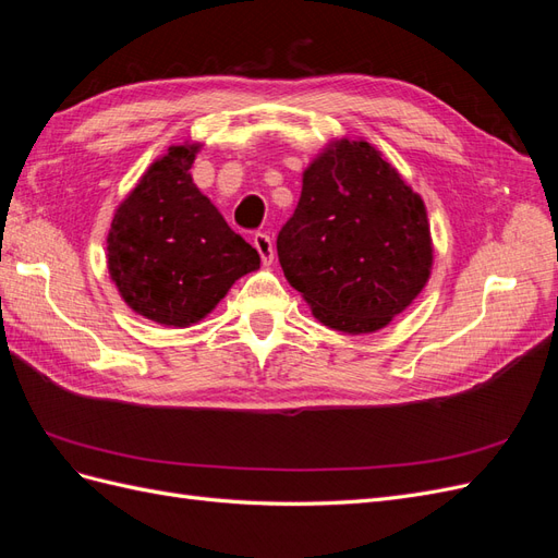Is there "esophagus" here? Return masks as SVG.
I'll return each mask as SVG.
<instances>
[{"label": "esophagus", "mask_w": 558, "mask_h": 558, "mask_svg": "<svg viewBox=\"0 0 558 558\" xmlns=\"http://www.w3.org/2000/svg\"><path fill=\"white\" fill-rule=\"evenodd\" d=\"M253 246H256V251L260 253L263 265H269L275 260V246H272V240H269L267 232L253 234Z\"/></svg>", "instance_id": "obj_1"}]
</instances>
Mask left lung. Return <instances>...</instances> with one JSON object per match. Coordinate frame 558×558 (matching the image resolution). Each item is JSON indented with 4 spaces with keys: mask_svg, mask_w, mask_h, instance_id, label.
Wrapping results in <instances>:
<instances>
[{
    "mask_svg": "<svg viewBox=\"0 0 558 558\" xmlns=\"http://www.w3.org/2000/svg\"><path fill=\"white\" fill-rule=\"evenodd\" d=\"M277 253L320 324L353 335L379 330L430 277L424 199L367 142H335L302 174Z\"/></svg>",
    "mask_w": 558,
    "mask_h": 558,
    "instance_id": "obj_1",
    "label": "left lung"
}]
</instances>
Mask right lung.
Masks as SVG:
<instances>
[{"instance_id": "right-lung-1", "label": "right lung", "mask_w": 558, "mask_h": 558, "mask_svg": "<svg viewBox=\"0 0 558 558\" xmlns=\"http://www.w3.org/2000/svg\"><path fill=\"white\" fill-rule=\"evenodd\" d=\"M197 148L172 146L150 165L118 207L107 238L118 293L137 314L174 328L197 324L234 281L260 267L258 251L193 183Z\"/></svg>"}]
</instances>
